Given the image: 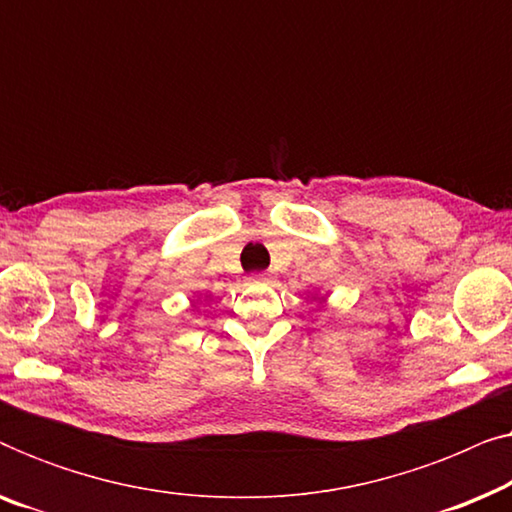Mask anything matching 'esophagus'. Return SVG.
I'll return each mask as SVG.
<instances>
[{"label":"esophagus","mask_w":512,"mask_h":512,"mask_svg":"<svg viewBox=\"0 0 512 512\" xmlns=\"http://www.w3.org/2000/svg\"><path fill=\"white\" fill-rule=\"evenodd\" d=\"M272 279H275V275H272V272H256V275L247 277V282L249 284H268V282H272Z\"/></svg>","instance_id":"obj_1"}]
</instances>
